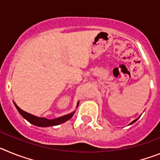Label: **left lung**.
<instances>
[{"label": "left lung", "instance_id": "obj_1", "mask_svg": "<svg viewBox=\"0 0 160 160\" xmlns=\"http://www.w3.org/2000/svg\"><path fill=\"white\" fill-rule=\"evenodd\" d=\"M140 118V116L138 117V118H136V119H135V120H134V121H132V122H130V124H129V125H131V124H133V123H134V122H136L137 120H138V118Z\"/></svg>", "mask_w": 160, "mask_h": 160}]
</instances>
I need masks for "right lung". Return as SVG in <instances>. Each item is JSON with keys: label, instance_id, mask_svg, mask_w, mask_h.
I'll use <instances>...</instances> for the list:
<instances>
[{"label": "right lung", "instance_id": "right-lung-1", "mask_svg": "<svg viewBox=\"0 0 160 160\" xmlns=\"http://www.w3.org/2000/svg\"><path fill=\"white\" fill-rule=\"evenodd\" d=\"M79 102H78L77 103V107H78ZM14 105L16 107L17 110L18 111V112L20 113V114L25 119H26L29 122H30L32 125L37 126V127H41V128H47V127H53V126H57L59 124L64 123L65 122H66L67 120L70 119V118L73 117V114L75 113V111H73V112L70 113V114H67L66 115H63V116L58 117L57 118H53V119H48L46 118H44V117H38L35 116L33 114H31L29 113L25 112V111H22V109L20 108L16 103L14 102Z\"/></svg>", "mask_w": 160, "mask_h": 160}]
</instances>
